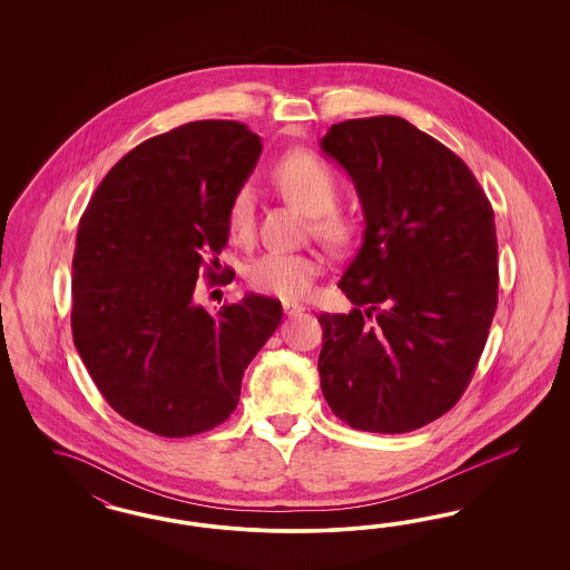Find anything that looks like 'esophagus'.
<instances>
[{
	"label": "esophagus",
	"instance_id": "obj_1",
	"mask_svg": "<svg viewBox=\"0 0 570 570\" xmlns=\"http://www.w3.org/2000/svg\"><path fill=\"white\" fill-rule=\"evenodd\" d=\"M282 309H284V313H286V315H296V313L305 311V307H303V305H298V303H291V301H284V303H282Z\"/></svg>",
	"mask_w": 570,
	"mask_h": 570
}]
</instances>
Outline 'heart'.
I'll list each match as a JSON object with an SVG mask.
<instances>
[{"mask_svg":"<svg viewBox=\"0 0 570 570\" xmlns=\"http://www.w3.org/2000/svg\"><path fill=\"white\" fill-rule=\"evenodd\" d=\"M274 184L293 205L313 217V232L330 246H341L351 236V225L332 208L338 200V179L328 165L311 153H291L274 167ZM227 229L236 240H248L255 229V190L244 184L227 208ZM322 272V261L301 253H265L250 263L248 284L259 293L279 298H301L309 293Z\"/></svg>","mask_w":570,"mask_h":570,"instance_id":"b5f03b06","label":"heart"}]
</instances>
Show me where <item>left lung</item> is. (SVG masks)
<instances>
[{"label": "left lung", "instance_id": "8db88e82", "mask_svg": "<svg viewBox=\"0 0 570 570\" xmlns=\"http://www.w3.org/2000/svg\"><path fill=\"white\" fill-rule=\"evenodd\" d=\"M353 179L365 229L322 313V393L351 429L399 434L466 391L498 309L495 217L448 146L401 117L336 122L320 139Z\"/></svg>", "mask_w": 570, "mask_h": 570}]
</instances>
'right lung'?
<instances>
[{"mask_svg": "<svg viewBox=\"0 0 570 570\" xmlns=\"http://www.w3.org/2000/svg\"><path fill=\"white\" fill-rule=\"evenodd\" d=\"M261 150L242 122H186L122 156L79 222L72 341L108 405L144 431L177 439L225 422L282 322L269 296L217 315L194 298L198 276L217 277L227 208Z\"/></svg>", "mask_w": 570, "mask_h": 570, "instance_id": "obj_1", "label": "right lung"}]
</instances>
